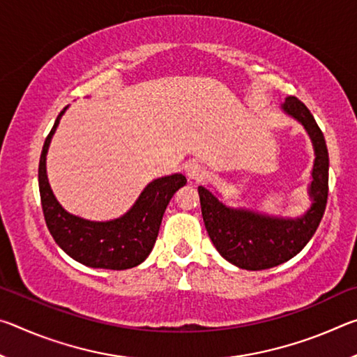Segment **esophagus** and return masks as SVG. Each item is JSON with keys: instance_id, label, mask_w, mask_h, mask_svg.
<instances>
[{"instance_id": "esophagus-1", "label": "esophagus", "mask_w": 357, "mask_h": 357, "mask_svg": "<svg viewBox=\"0 0 357 357\" xmlns=\"http://www.w3.org/2000/svg\"><path fill=\"white\" fill-rule=\"evenodd\" d=\"M185 174L187 178L192 181H202L204 176H206V170H204V167L198 164V162H192V164L187 165Z\"/></svg>"}]
</instances>
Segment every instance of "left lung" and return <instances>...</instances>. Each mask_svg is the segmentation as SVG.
<instances>
[{
	"mask_svg": "<svg viewBox=\"0 0 357 357\" xmlns=\"http://www.w3.org/2000/svg\"><path fill=\"white\" fill-rule=\"evenodd\" d=\"M282 110L304 126L315 149L309 195L312 206L296 219H283L244 208H228L206 187H198L203 222L217 252L234 266L261 271L288 261L304 249L323 219L329 189V154L315 118L302 102L289 96Z\"/></svg>",
	"mask_w": 357,
	"mask_h": 357,
	"instance_id": "obj_1",
	"label": "left lung"
}]
</instances>
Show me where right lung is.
Masks as SVG:
<instances>
[{
	"label": "right lung",
	"instance_id": "1",
	"mask_svg": "<svg viewBox=\"0 0 357 357\" xmlns=\"http://www.w3.org/2000/svg\"><path fill=\"white\" fill-rule=\"evenodd\" d=\"M58 114L39 160V192L45 223L55 243L75 261L89 268L123 271L135 268L153 250L168 203L187 179L181 173L149 183L134 206L119 219L93 222L72 215L53 195L47 179V151L66 112Z\"/></svg>",
	"mask_w": 357,
	"mask_h": 357
}]
</instances>
